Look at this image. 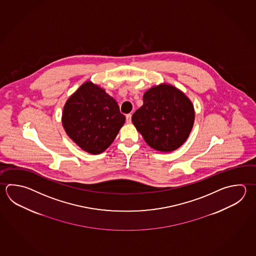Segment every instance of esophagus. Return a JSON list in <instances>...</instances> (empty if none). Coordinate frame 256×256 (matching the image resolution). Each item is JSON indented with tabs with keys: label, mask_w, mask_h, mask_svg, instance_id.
Instances as JSON below:
<instances>
[{
	"label": "esophagus",
	"mask_w": 256,
	"mask_h": 256,
	"mask_svg": "<svg viewBox=\"0 0 256 256\" xmlns=\"http://www.w3.org/2000/svg\"><path fill=\"white\" fill-rule=\"evenodd\" d=\"M131 116H132V115L131 114H128L126 116V123H131Z\"/></svg>",
	"instance_id": "obj_1"
}]
</instances>
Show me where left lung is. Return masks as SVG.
Returning a JSON list of instances; mask_svg holds the SVG:
<instances>
[{"label":"left lung","instance_id":"1","mask_svg":"<svg viewBox=\"0 0 256 256\" xmlns=\"http://www.w3.org/2000/svg\"><path fill=\"white\" fill-rule=\"evenodd\" d=\"M194 120L192 102L183 92L168 84L146 92L143 106L132 116L133 124L146 144L161 152H171L183 145Z\"/></svg>","mask_w":256,"mask_h":256}]
</instances>
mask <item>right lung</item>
Here are the masks:
<instances>
[{"mask_svg": "<svg viewBox=\"0 0 256 256\" xmlns=\"http://www.w3.org/2000/svg\"><path fill=\"white\" fill-rule=\"evenodd\" d=\"M126 118L116 100L88 82L68 100L62 125L68 136L90 154H100L114 141Z\"/></svg>", "mask_w": 256, "mask_h": 256, "instance_id": "1", "label": "right lung"}]
</instances>
